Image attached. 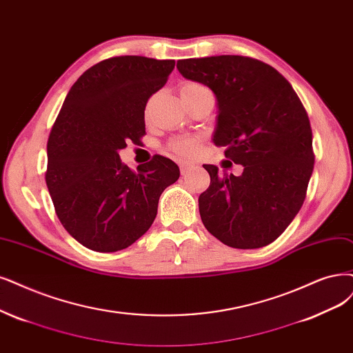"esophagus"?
<instances>
[{"label":"esophagus","mask_w":353,"mask_h":353,"mask_svg":"<svg viewBox=\"0 0 353 353\" xmlns=\"http://www.w3.org/2000/svg\"><path fill=\"white\" fill-rule=\"evenodd\" d=\"M193 168V164H190V163H183V164H180V173L183 174V176H186L190 170Z\"/></svg>","instance_id":"34e87169"}]
</instances>
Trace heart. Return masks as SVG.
<instances>
[{"mask_svg": "<svg viewBox=\"0 0 353 353\" xmlns=\"http://www.w3.org/2000/svg\"><path fill=\"white\" fill-rule=\"evenodd\" d=\"M208 88L201 84V83H194V81H189L185 83L180 88V96H192L201 93V91H206ZM199 145V139L194 137H180V138H174L173 141H170L168 143V150L173 155L176 157H181V159H186V157H192L194 152H196Z\"/></svg>", "mask_w": 353, "mask_h": 353, "instance_id": "b5f03b06", "label": "heart"}]
</instances>
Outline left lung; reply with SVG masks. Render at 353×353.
I'll use <instances>...</instances> for the list:
<instances>
[{
	"label": "left lung",
	"instance_id": "obj_1",
	"mask_svg": "<svg viewBox=\"0 0 353 353\" xmlns=\"http://www.w3.org/2000/svg\"><path fill=\"white\" fill-rule=\"evenodd\" d=\"M177 70L214 91L218 116L212 141L244 167L241 176H219L216 165L203 164L211 176L199 196L205 228L234 249L273 243L301 210L314 168L301 100L282 74L249 57L181 59Z\"/></svg>",
	"mask_w": 353,
	"mask_h": 353
}]
</instances>
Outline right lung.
Masks as SVG:
<instances>
[{
	"label": "right lung",
	"instance_id": "right-lung-1",
	"mask_svg": "<svg viewBox=\"0 0 353 353\" xmlns=\"http://www.w3.org/2000/svg\"><path fill=\"white\" fill-rule=\"evenodd\" d=\"M173 59L114 57L74 83L48 139L46 186L63 228L90 250H123L157 216L179 165L154 155L130 170L121 161L126 142L145 135L148 99L167 83Z\"/></svg>",
	"mask_w": 353,
	"mask_h": 353
}]
</instances>
